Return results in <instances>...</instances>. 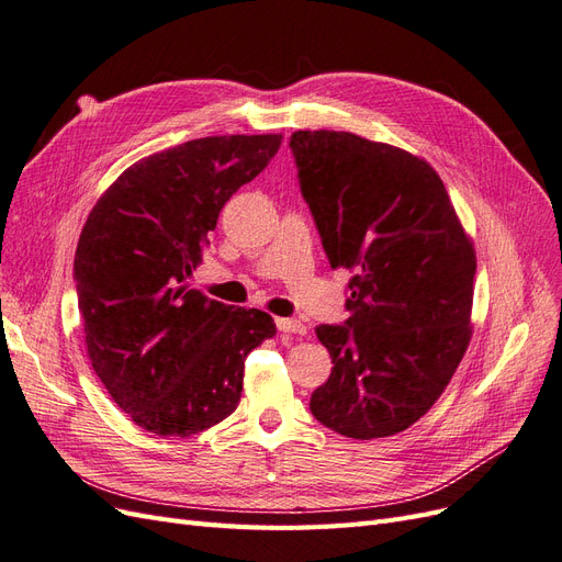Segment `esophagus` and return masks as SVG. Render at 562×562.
Segmentation results:
<instances>
[{"instance_id":"1","label":"esophagus","mask_w":562,"mask_h":562,"mask_svg":"<svg viewBox=\"0 0 562 562\" xmlns=\"http://www.w3.org/2000/svg\"><path fill=\"white\" fill-rule=\"evenodd\" d=\"M276 327L280 334H296V336H303L307 331V327L303 322L299 319H286V317H278L276 319Z\"/></svg>"}]
</instances>
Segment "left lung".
Here are the masks:
<instances>
[{"label": "left lung", "mask_w": 562, "mask_h": 562, "mask_svg": "<svg viewBox=\"0 0 562 562\" xmlns=\"http://www.w3.org/2000/svg\"><path fill=\"white\" fill-rule=\"evenodd\" d=\"M289 147L331 268H350V317L317 327L334 369L315 418L348 439L418 423L472 340L476 251L429 162L346 131H296Z\"/></svg>", "instance_id": "8db88e82"}]
</instances>
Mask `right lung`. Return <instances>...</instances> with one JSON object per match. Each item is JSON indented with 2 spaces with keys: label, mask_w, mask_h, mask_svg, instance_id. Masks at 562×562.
<instances>
[{
  "label": "right lung",
  "mask_w": 562,
  "mask_h": 562,
  "mask_svg": "<svg viewBox=\"0 0 562 562\" xmlns=\"http://www.w3.org/2000/svg\"><path fill=\"white\" fill-rule=\"evenodd\" d=\"M282 135H214L142 158L90 210L75 257L86 352L116 406L158 437L238 408L245 359L276 322L189 289L228 198Z\"/></svg>",
  "instance_id": "1"
}]
</instances>
